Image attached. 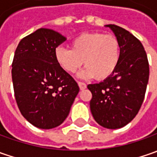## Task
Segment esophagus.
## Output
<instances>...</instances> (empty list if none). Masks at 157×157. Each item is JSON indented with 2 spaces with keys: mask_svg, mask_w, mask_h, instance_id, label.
<instances>
[{
  "mask_svg": "<svg viewBox=\"0 0 157 157\" xmlns=\"http://www.w3.org/2000/svg\"><path fill=\"white\" fill-rule=\"evenodd\" d=\"M78 86L80 88V90H85L86 88V83H83V82H78Z\"/></svg>",
  "mask_w": 157,
  "mask_h": 157,
  "instance_id": "esophagus-1",
  "label": "esophagus"
}]
</instances>
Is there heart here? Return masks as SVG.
<instances>
[{"mask_svg":"<svg viewBox=\"0 0 157 157\" xmlns=\"http://www.w3.org/2000/svg\"><path fill=\"white\" fill-rule=\"evenodd\" d=\"M71 49L57 48V63L69 73H75L83 64L86 68L79 74L80 78H95L103 80L117 69L121 60V44L113 35L86 33L78 36L71 43Z\"/></svg>","mask_w":157,"mask_h":157,"instance_id":"b5f03b06","label":"heart"}]
</instances>
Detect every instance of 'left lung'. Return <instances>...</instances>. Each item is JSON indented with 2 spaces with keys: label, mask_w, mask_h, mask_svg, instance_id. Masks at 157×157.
I'll return each mask as SVG.
<instances>
[{
  "label": "left lung",
  "mask_w": 157,
  "mask_h": 157,
  "mask_svg": "<svg viewBox=\"0 0 157 157\" xmlns=\"http://www.w3.org/2000/svg\"><path fill=\"white\" fill-rule=\"evenodd\" d=\"M121 44V60L109 78L87 88L93 94L92 114L97 123L109 129L121 128L136 117L142 105L149 76L146 52L135 36L114 24L105 25Z\"/></svg>",
  "instance_id": "left-lung-1"
}]
</instances>
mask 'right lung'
Wrapping results in <instances>:
<instances>
[{
    "label": "right lung",
    "mask_w": 157,
    "mask_h": 157,
    "mask_svg": "<svg viewBox=\"0 0 157 157\" xmlns=\"http://www.w3.org/2000/svg\"><path fill=\"white\" fill-rule=\"evenodd\" d=\"M65 40L57 31L41 28L22 38L15 50L12 80L16 103L22 116L38 128L63 123L79 92L56 58V48Z\"/></svg>",
    "instance_id": "right-lung-1"
}]
</instances>
